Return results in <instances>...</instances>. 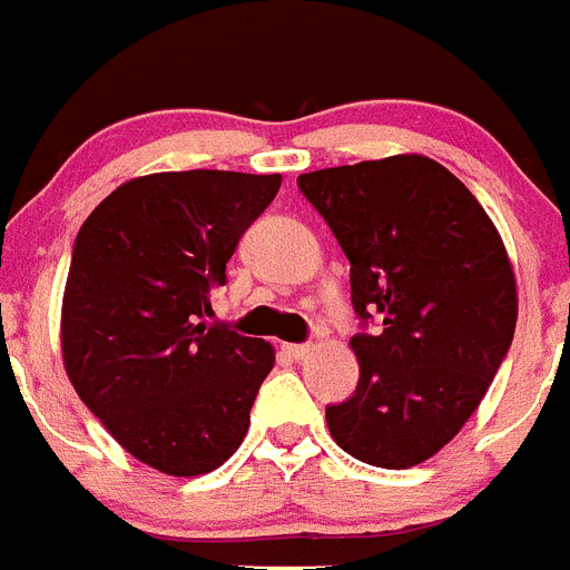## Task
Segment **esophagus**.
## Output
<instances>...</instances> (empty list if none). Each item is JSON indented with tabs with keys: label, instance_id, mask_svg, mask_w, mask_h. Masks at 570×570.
<instances>
[{
	"label": "esophagus",
	"instance_id": "34e87169",
	"mask_svg": "<svg viewBox=\"0 0 570 570\" xmlns=\"http://www.w3.org/2000/svg\"><path fill=\"white\" fill-rule=\"evenodd\" d=\"M285 354L291 356V360H305V356L308 354H314V345H311V342H299V345H296V342H291V345H285Z\"/></svg>",
	"mask_w": 570,
	"mask_h": 570
}]
</instances>
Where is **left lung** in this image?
Returning <instances> with one entry per match:
<instances>
[{
  "mask_svg": "<svg viewBox=\"0 0 570 570\" xmlns=\"http://www.w3.org/2000/svg\"><path fill=\"white\" fill-rule=\"evenodd\" d=\"M351 262L354 396L325 407L342 451L411 468L460 434L517 328V282L485 208L448 168L402 154L296 179Z\"/></svg>",
  "mask_w": 570,
  "mask_h": 570,
  "instance_id": "left-lung-1",
  "label": "left lung"
}]
</instances>
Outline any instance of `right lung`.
Returning a JSON list of instances; mask_svg holds the SVG:
<instances>
[{"instance_id":"right-lung-1","label":"right lung","mask_w":570,"mask_h":570,"mask_svg":"<svg viewBox=\"0 0 570 570\" xmlns=\"http://www.w3.org/2000/svg\"><path fill=\"white\" fill-rule=\"evenodd\" d=\"M279 174L170 170L119 185L79 228L62 299V360L114 440L170 476L242 445L274 347L210 316L242 234Z\"/></svg>"}]
</instances>
